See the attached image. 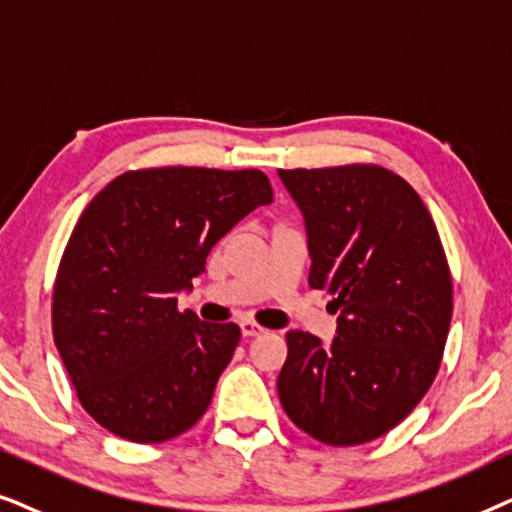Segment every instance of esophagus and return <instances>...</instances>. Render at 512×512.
Wrapping results in <instances>:
<instances>
[{
	"instance_id": "obj_1",
	"label": "esophagus",
	"mask_w": 512,
	"mask_h": 512,
	"mask_svg": "<svg viewBox=\"0 0 512 512\" xmlns=\"http://www.w3.org/2000/svg\"><path fill=\"white\" fill-rule=\"evenodd\" d=\"M241 332H243V337H257L267 330H264L260 323H255V320H241Z\"/></svg>"
}]
</instances>
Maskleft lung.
Returning a JSON list of instances; mask_svg holds the SVG:
<instances>
[{
	"label": "left lung",
	"mask_w": 512,
	"mask_h": 512,
	"mask_svg": "<svg viewBox=\"0 0 512 512\" xmlns=\"http://www.w3.org/2000/svg\"><path fill=\"white\" fill-rule=\"evenodd\" d=\"M309 234V285L327 290L337 337L290 330L278 398L299 431L353 447L421 403L445 351L452 274L421 196L377 163L278 170Z\"/></svg>",
	"instance_id": "obj_1"
}]
</instances>
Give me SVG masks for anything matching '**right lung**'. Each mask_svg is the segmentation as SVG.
Segmentation results:
<instances>
[{
    "mask_svg": "<svg viewBox=\"0 0 512 512\" xmlns=\"http://www.w3.org/2000/svg\"><path fill=\"white\" fill-rule=\"evenodd\" d=\"M274 201L262 170H126L74 224L53 283L51 323L84 410L119 438L154 445L206 414L241 327L203 323L175 292L213 245Z\"/></svg>",
    "mask_w": 512,
    "mask_h": 512,
    "instance_id": "add662e5",
    "label": "right lung"
}]
</instances>
